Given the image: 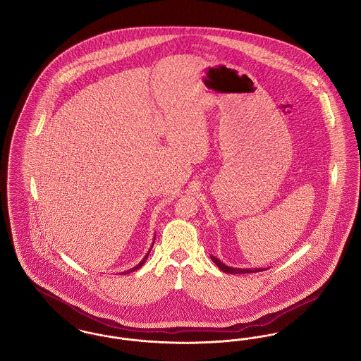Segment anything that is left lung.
I'll return each instance as SVG.
<instances>
[{"instance_id":"obj_1","label":"left lung","mask_w":361,"mask_h":361,"mask_svg":"<svg viewBox=\"0 0 361 361\" xmlns=\"http://www.w3.org/2000/svg\"><path fill=\"white\" fill-rule=\"evenodd\" d=\"M211 259L218 265V268H221L226 274H255V272H259V271H264V268H255V269H240V268H231V267H227L226 264H224L221 259H218L214 256H211Z\"/></svg>"}]
</instances>
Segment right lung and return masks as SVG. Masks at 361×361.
Returning a JSON list of instances; mask_svg holds the SVG:
<instances>
[{"label": "right lung", "mask_w": 361, "mask_h": 361, "mask_svg": "<svg viewBox=\"0 0 361 361\" xmlns=\"http://www.w3.org/2000/svg\"><path fill=\"white\" fill-rule=\"evenodd\" d=\"M153 245H154V242H153ZM153 245H152V247H153ZM152 247H150V250H152ZM150 250L147 252V255H146V256H145V258H143V259H142V261H140V262L137 264V267H134L133 269H130V271H126V272H123V274H131V272H134V271H137V269H139V268H140V267H142V265L145 264V261L147 259V257H149V253H150Z\"/></svg>", "instance_id": "1"}]
</instances>
